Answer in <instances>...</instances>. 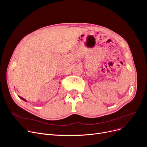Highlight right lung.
<instances>
[{
  "instance_id": "1",
  "label": "right lung",
  "mask_w": 147,
  "mask_h": 147,
  "mask_svg": "<svg viewBox=\"0 0 147 147\" xmlns=\"http://www.w3.org/2000/svg\"><path fill=\"white\" fill-rule=\"evenodd\" d=\"M19 97H20V98H21V99H22V100H24V101H26V102H27V101H26V100H25V99H23V97H20V96H19Z\"/></svg>"
}]
</instances>
